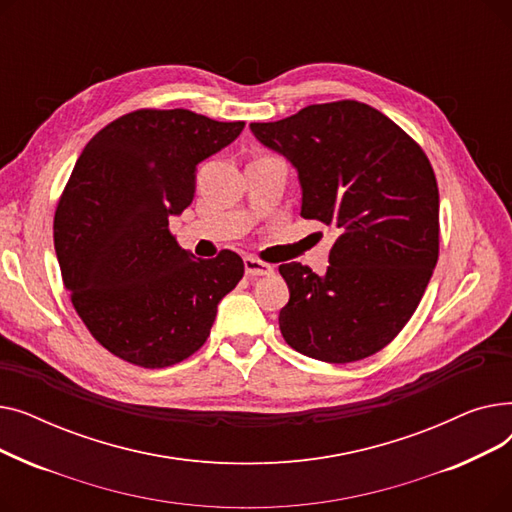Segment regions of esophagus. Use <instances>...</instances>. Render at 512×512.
Wrapping results in <instances>:
<instances>
[{
	"instance_id": "1",
	"label": "esophagus",
	"mask_w": 512,
	"mask_h": 512,
	"mask_svg": "<svg viewBox=\"0 0 512 512\" xmlns=\"http://www.w3.org/2000/svg\"><path fill=\"white\" fill-rule=\"evenodd\" d=\"M245 274L249 278H261V276H272L274 267L270 263H263L255 257H245Z\"/></svg>"
}]
</instances>
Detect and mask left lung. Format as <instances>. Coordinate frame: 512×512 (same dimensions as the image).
I'll list each match as a JSON object with an SVG mask.
<instances>
[{
	"label": "left lung",
	"instance_id": "left-lung-1",
	"mask_svg": "<svg viewBox=\"0 0 512 512\" xmlns=\"http://www.w3.org/2000/svg\"><path fill=\"white\" fill-rule=\"evenodd\" d=\"M265 147L299 172L301 215L340 236L324 276L282 263L284 340L311 359L371 357L407 326L440 253V195L423 149L375 107L344 99L253 122Z\"/></svg>",
	"mask_w": 512,
	"mask_h": 512
}]
</instances>
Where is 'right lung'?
<instances>
[{"label": "right lung", "instance_id": "1", "mask_svg": "<svg viewBox=\"0 0 512 512\" xmlns=\"http://www.w3.org/2000/svg\"><path fill=\"white\" fill-rule=\"evenodd\" d=\"M242 128L188 110H137L80 153L53 242L78 317L122 361L161 369L197 353L245 274L236 253L197 259L170 232V215L193 203L197 164Z\"/></svg>", "mask_w": 512, "mask_h": 512}]
</instances>
